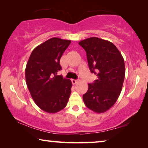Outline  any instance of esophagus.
<instances>
[{
  "label": "esophagus",
  "instance_id": "34e87169",
  "mask_svg": "<svg viewBox=\"0 0 148 148\" xmlns=\"http://www.w3.org/2000/svg\"><path fill=\"white\" fill-rule=\"evenodd\" d=\"M71 81H72V83L73 84H76L77 83V80L74 79H72L71 80Z\"/></svg>",
  "mask_w": 148,
  "mask_h": 148
}]
</instances>
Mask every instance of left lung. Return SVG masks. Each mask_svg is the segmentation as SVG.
<instances>
[{"mask_svg": "<svg viewBox=\"0 0 148 148\" xmlns=\"http://www.w3.org/2000/svg\"><path fill=\"white\" fill-rule=\"evenodd\" d=\"M79 44L86 51L90 71L98 77L88 84L84 102L92 111L103 113L116 103L121 93L125 75L123 57L114 44L97 37Z\"/></svg>", "mask_w": 148, "mask_h": 148, "instance_id": "1", "label": "left lung"}]
</instances>
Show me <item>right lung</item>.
Segmentation results:
<instances>
[{"instance_id": "1", "label": "right lung", "mask_w": 148, "mask_h": 148, "mask_svg": "<svg viewBox=\"0 0 148 148\" xmlns=\"http://www.w3.org/2000/svg\"><path fill=\"white\" fill-rule=\"evenodd\" d=\"M71 41L50 38L35 47L25 69L27 87L40 108L56 113L66 106L71 93L72 82L57 72L62 69L60 59Z\"/></svg>"}]
</instances>
